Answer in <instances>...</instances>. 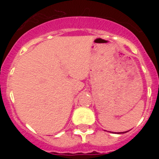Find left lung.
I'll return each mask as SVG.
<instances>
[{"label":"left lung","instance_id":"1","mask_svg":"<svg viewBox=\"0 0 159 159\" xmlns=\"http://www.w3.org/2000/svg\"><path fill=\"white\" fill-rule=\"evenodd\" d=\"M124 133H125V132H122V134H124ZM118 134H121V133H118Z\"/></svg>","mask_w":159,"mask_h":159}]
</instances>
